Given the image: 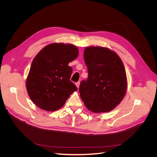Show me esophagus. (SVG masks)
<instances>
[{"label":"esophagus","mask_w":157,"mask_h":157,"mask_svg":"<svg viewBox=\"0 0 157 157\" xmlns=\"http://www.w3.org/2000/svg\"><path fill=\"white\" fill-rule=\"evenodd\" d=\"M76 85L77 88H79V85H80V81H78V82H77V83H76Z\"/></svg>","instance_id":"34e87169"}]
</instances>
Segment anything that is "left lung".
<instances>
[{
	"mask_svg": "<svg viewBox=\"0 0 157 157\" xmlns=\"http://www.w3.org/2000/svg\"><path fill=\"white\" fill-rule=\"evenodd\" d=\"M83 56L88 76L80 83L81 99L90 111L109 112L121 102L127 92L124 65L117 53L105 47H86Z\"/></svg>",
	"mask_w": 157,
	"mask_h": 157,
	"instance_id": "1",
	"label": "left lung"
}]
</instances>
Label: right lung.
<instances>
[{"label": "right lung", "instance_id": "add662e5", "mask_svg": "<svg viewBox=\"0 0 157 157\" xmlns=\"http://www.w3.org/2000/svg\"><path fill=\"white\" fill-rule=\"evenodd\" d=\"M78 55V48L73 44L52 43L35 56L26 88L30 99L39 108L48 111L59 109L77 91L76 86L70 80L72 69L68 64Z\"/></svg>", "mask_w": 157, "mask_h": 157}]
</instances>
